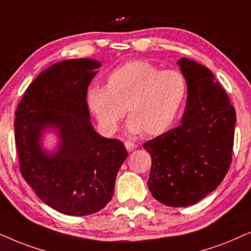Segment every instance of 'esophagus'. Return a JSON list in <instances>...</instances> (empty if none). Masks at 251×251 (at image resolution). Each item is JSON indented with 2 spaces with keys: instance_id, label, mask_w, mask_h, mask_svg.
<instances>
[{
  "instance_id": "1",
  "label": "esophagus",
  "mask_w": 251,
  "mask_h": 251,
  "mask_svg": "<svg viewBox=\"0 0 251 251\" xmlns=\"http://www.w3.org/2000/svg\"><path fill=\"white\" fill-rule=\"evenodd\" d=\"M125 148L127 149L128 151H135V149H136V145L132 141H126L125 142Z\"/></svg>"
}]
</instances>
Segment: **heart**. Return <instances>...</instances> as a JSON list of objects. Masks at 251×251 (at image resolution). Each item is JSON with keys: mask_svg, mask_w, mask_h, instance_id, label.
I'll return each mask as SVG.
<instances>
[{"mask_svg": "<svg viewBox=\"0 0 251 251\" xmlns=\"http://www.w3.org/2000/svg\"><path fill=\"white\" fill-rule=\"evenodd\" d=\"M186 94L188 84L182 73L161 71L153 63L136 60L110 72L105 87L89 88L87 104L107 133L118 129L126 109L129 132L155 136L174 125Z\"/></svg>", "mask_w": 251, "mask_h": 251, "instance_id": "heart-1", "label": "heart"}]
</instances>
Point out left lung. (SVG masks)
<instances>
[{
    "label": "left lung",
    "instance_id": "left-lung-1",
    "mask_svg": "<svg viewBox=\"0 0 251 251\" xmlns=\"http://www.w3.org/2000/svg\"><path fill=\"white\" fill-rule=\"evenodd\" d=\"M177 65L188 84L182 124L144 148L151 156L149 191L164 205L185 207L214 191L226 176L236 112L210 69L188 58Z\"/></svg>",
    "mask_w": 251,
    "mask_h": 251
}]
</instances>
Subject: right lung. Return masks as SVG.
Listing matches in <instances>:
<instances>
[{"label": "right lung", "mask_w": 251, "mask_h": 251, "mask_svg": "<svg viewBox=\"0 0 251 251\" xmlns=\"http://www.w3.org/2000/svg\"><path fill=\"white\" fill-rule=\"evenodd\" d=\"M100 62L71 59L50 66L28 85L15 115L21 173L50 207L67 215L96 213L111 201L116 176L127 157L123 142L90 123L87 90ZM53 130L55 150L42 147Z\"/></svg>", "instance_id": "right-lung-1"}]
</instances>
